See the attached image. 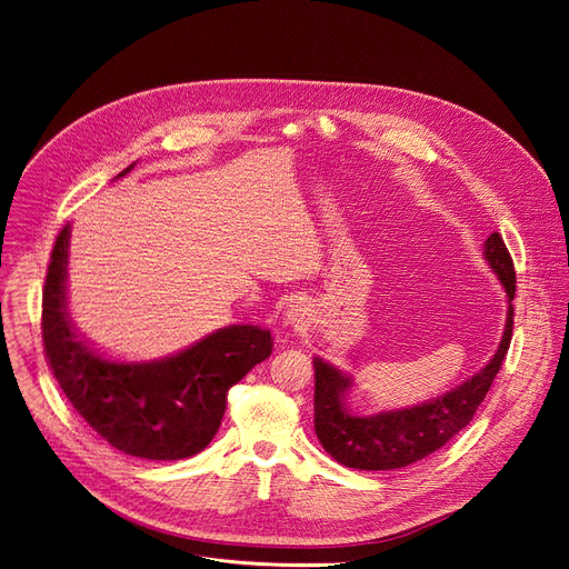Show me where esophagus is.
<instances>
[{
	"label": "esophagus",
	"mask_w": 569,
	"mask_h": 569,
	"mask_svg": "<svg viewBox=\"0 0 569 569\" xmlns=\"http://www.w3.org/2000/svg\"><path fill=\"white\" fill-rule=\"evenodd\" d=\"M286 319H288V323H299V310H297V308H290L288 315H286Z\"/></svg>",
	"instance_id": "34e87169"
}]
</instances>
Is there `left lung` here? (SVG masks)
<instances>
[{
	"label": "left lung",
	"instance_id": "1",
	"mask_svg": "<svg viewBox=\"0 0 569 569\" xmlns=\"http://www.w3.org/2000/svg\"><path fill=\"white\" fill-rule=\"evenodd\" d=\"M483 259L498 274L507 290V327L496 356L481 371L455 387L452 391L426 400L415 408L378 412L373 417H356L347 408V391L351 378L340 369L315 358V432L336 461L358 470H393L410 466L441 446H446L459 430H463L481 400L489 393L513 333V297L516 270L513 259L496 231L483 242Z\"/></svg>",
	"mask_w": 569,
	"mask_h": 569
}]
</instances>
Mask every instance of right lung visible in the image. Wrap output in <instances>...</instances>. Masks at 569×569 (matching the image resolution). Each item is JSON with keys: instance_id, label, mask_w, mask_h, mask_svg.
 <instances>
[{"instance_id": "right-lung-1", "label": "right lung", "mask_w": 569, "mask_h": 569, "mask_svg": "<svg viewBox=\"0 0 569 569\" xmlns=\"http://www.w3.org/2000/svg\"><path fill=\"white\" fill-rule=\"evenodd\" d=\"M69 229L67 222L56 238L42 292V342L53 378L73 410L117 450L152 461L198 455L220 428L229 387L272 353L270 331L231 323L152 362L99 356L67 312Z\"/></svg>"}]
</instances>
